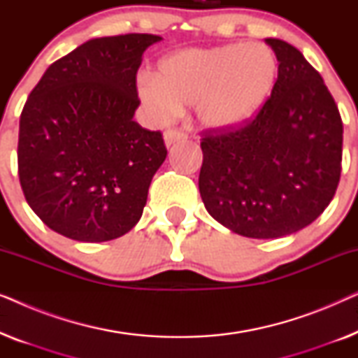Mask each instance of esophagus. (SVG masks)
<instances>
[{"label":"esophagus","mask_w":358,"mask_h":358,"mask_svg":"<svg viewBox=\"0 0 358 358\" xmlns=\"http://www.w3.org/2000/svg\"><path fill=\"white\" fill-rule=\"evenodd\" d=\"M187 140V135L182 134V131L179 130H166L164 131V145L168 146H173L174 143H180V141H185Z\"/></svg>","instance_id":"esophagus-1"}]
</instances>
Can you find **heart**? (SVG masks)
Returning <instances> with one entry per match:
<instances>
[{
    "label": "heart",
    "mask_w": 358,
    "mask_h": 358,
    "mask_svg": "<svg viewBox=\"0 0 358 358\" xmlns=\"http://www.w3.org/2000/svg\"><path fill=\"white\" fill-rule=\"evenodd\" d=\"M278 62L264 43L182 48L161 58L155 78H138V97L158 120L195 104L203 129L229 131L249 124L275 90Z\"/></svg>",
    "instance_id": "1"
}]
</instances>
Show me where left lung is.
<instances>
[{
	"instance_id": "obj_1",
	"label": "left lung",
	"mask_w": 358,
	"mask_h": 358,
	"mask_svg": "<svg viewBox=\"0 0 358 358\" xmlns=\"http://www.w3.org/2000/svg\"><path fill=\"white\" fill-rule=\"evenodd\" d=\"M275 90L243 129L202 141L199 190L207 212L246 238L272 239L311 224L341 179L342 120L320 73L280 38Z\"/></svg>"
}]
</instances>
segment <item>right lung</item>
Segmentation results:
<instances>
[{
  "mask_svg": "<svg viewBox=\"0 0 358 358\" xmlns=\"http://www.w3.org/2000/svg\"><path fill=\"white\" fill-rule=\"evenodd\" d=\"M153 34L91 38L47 68L19 120L26 200L48 228L83 243L124 236L138 223L166 151L134 120L136 71Z\"/></svg>",
  "mask_w": 358,
  "mask_h": 358,
  "instance_id": "right-lung-1",
  "label": "right lung"
}]
</instances>
